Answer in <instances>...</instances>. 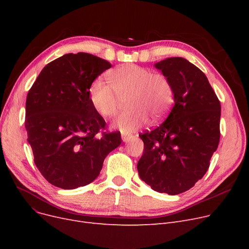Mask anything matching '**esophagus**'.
<instances>
[{"mask_svg":"<svg viewBox=\"0 0 249 249\" xmlns=\"http://www.w3.org/2000/svg\"><path fill=\"white\" fill-rule=\"evenodd\" d=\"M133 138H134L133 135H126V134H123V135H122V140H123V142H125V143H127V142H129V141H131Z\"/></svg>","mask_w":249,"mask_h":249,"instance_id":"obj_1","label":"esophagus"}]
</instances>
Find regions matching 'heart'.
Wrapping results in <instances>:
<instances>
[{"label": "heart", "instance_id": "heart-1", "mask_svg": "<svg viewBox=\"0 0 249 249\" xmlns=\"http://www.w3.org/2000/svg\"><path fill=\"white\" fill-rule=\"evenodd\" d=\"M111 86L101 78L91 83L89 96L94 110L104 118H111L118 112L119 97L130 95L127 106L112 127L123 134H130L144 126L149 116L153 121L161 120L174 103V88L168 77L152 72L147 68L127 63L110 71Z\"/></svg>", "mask_w": 249, "mask_h": 249}]
</instances>
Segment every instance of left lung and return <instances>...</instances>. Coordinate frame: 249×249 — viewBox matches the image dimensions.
I'll list each match as a JSON object with an SVG mask.
<instances>
[{
	"instance_id": "8db88e82",
	"label": "left lung",
	"mask_w": 249,
	"mask_h": 249,
	"mask_svg": "<svg viewBox=\"0 0 249 249\" xmlns=\"http://www.w3.org/2000/svg\"><path fill=\"white\" fill-rule=\"evenodd\" d=\"M174 88V107L164 122L140 134L144 150L140 178L152 190L178 195L201 179L220 139L221 105L205 73L182 57L154 64Z\"/></svg>"
}]
</instances>
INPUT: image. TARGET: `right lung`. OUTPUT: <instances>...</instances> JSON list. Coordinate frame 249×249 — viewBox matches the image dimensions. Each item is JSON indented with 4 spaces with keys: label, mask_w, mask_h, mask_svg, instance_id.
Instances as JSON below:
<instances>
[{
    "label": "right lung",
    "mask_w": 249,
    "mask_h": 249,
    "mask_svg": "<svg viewBox=\"0 0 249 249\" xmlns=\"http://www.w3.org/2000/svg\"><path fill=\"white\" fill-rule=\"evenodd\" d=\"M111 64L85 52L68 53L39 73L26 100L25 128L34 162L51 185L84 187L121 144L120 132L98 136L106 122L91 106L89 89Z\"/></svg>",
    "instance_id": "right-lung-1"
}]
</instances>
